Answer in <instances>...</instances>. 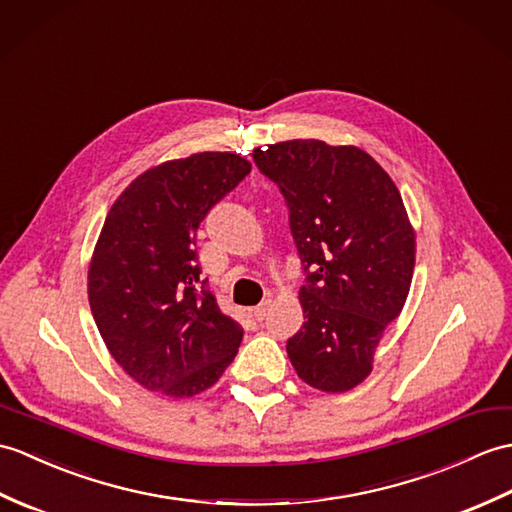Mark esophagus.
Segmentation results:
<instances>
[{
    "mask_svg": "<svg viewBox=\"0 0 512 512\" xmlns=\"http://www.w3.org/2000/svg\"><path fill=\"white\" fill-rule=\"evenodd\" d=\"M270 307H272V301L270 299H266V301H261L255 310H253V316L257 318V320H264L266 316H268V312H270Z\"/></svg>",
    "mask_w": 512,
    "mask_h": 512,
    "instance_id": "1",
    "label": "esophagus"
}]
</instances>
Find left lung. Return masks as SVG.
<instances>
[{
    "instance_id": "1",
    "label": "left lung",
    "mask_w": 512,
    "mask_h": 512,
    "mask_svg": "<svg viewBox=\"0 0 512 512\" xmlns=\"http://www.w3.org/2000/svg\"><path fill=\"white\" fill-rule=\"evenodd\" d=\"M290 209L305 270L303 327L288 358L307 386L347 392L373 371L386 327L406 305L417 233L397 185L371 154L320 139L253 150Z\"/></svg>"
}]
</instances>
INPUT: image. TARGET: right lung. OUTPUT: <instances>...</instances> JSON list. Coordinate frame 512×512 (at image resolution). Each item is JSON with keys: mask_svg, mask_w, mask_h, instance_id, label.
<instances>
[{"mask_svg": "<svg viewBox=\"0 0 512 512\" xmlns=\"http://www.w3.org/2000/svg\"><path fill=\"white\" fill-rule=\"evenodd\" d=\"M248 172L233 152L165 161L139 174L104 220L87 277L91 314L115 362L146 390L200 395L237 355L244 331L205 290L196 231Z\"/></svg>", "mask_w": 512, "mask_h": 512, "instance_id": "add662e5", "label": "right lung"}]
</instances>
